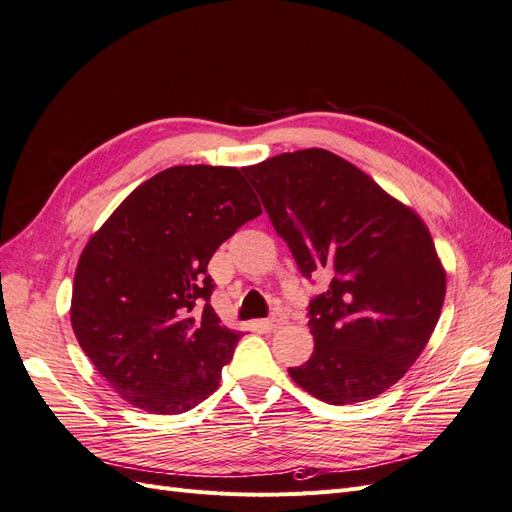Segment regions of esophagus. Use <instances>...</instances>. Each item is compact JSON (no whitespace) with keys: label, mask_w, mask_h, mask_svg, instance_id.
Listing matches in <instances>:
<instances>
[{"label":"esophagus","mask_w":512,"mask_h":512,"mask_svg":"<svg viewBox=\"0 0 512 512\" xmlns=\"http://www.w3.org/2000/svg\"><path fill=\"white\" fill-rule=\"evenodd\" d=\"M260 324H262V329H265V331H275V329H280L282 324H286V316L280 314V312H275L269 318L262 320Z\"/></svg>","instance_id":"34e87169"}]
</instances>
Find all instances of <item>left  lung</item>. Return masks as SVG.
<instances>
[{
	"label": "left lung",
	"mask_w": 512,
	"mask_h": 512,
	"mask_svg": "<svg viewBox=\"0 0 512 512\" xmlns=\"http://www.w3.org/2000/svg\"><path fill=\"white\" fill-rule=\"evenodd\" d=\"M269 220L305 280L314 352L288 367L327 404L374 399L418 359L436 329L446 275L423 220L363 170L327 149L280 153L247 166Z\"/></svg>",
	"instance_id": "obj_1"
}]
</instances>
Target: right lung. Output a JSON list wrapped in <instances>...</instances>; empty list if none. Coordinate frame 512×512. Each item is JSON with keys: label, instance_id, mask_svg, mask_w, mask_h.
<instances>
[{"label": "right lung", "instance_id": "add662e5", "mask_svg": "<svg viewBox=\"0 0 512 512\" xmlns=\"http://www.w3.org/2000/svg\"><path fill=\"white\" fill-rule=\"evenodd\" d=\"M260 213L237 168L173 166L138 185L85 245L72 329L132 406L181 414L220 386L241 333L213 312L207 265Z\"/></svg>", "mask_w": 512, "mask_h": 512}]
</instances>
